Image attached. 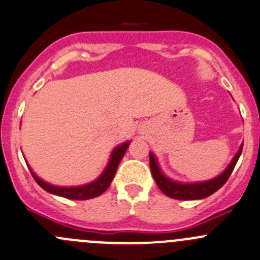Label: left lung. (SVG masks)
Segmentation results:
<instances>
[{"instance_id":"left-lung-1","label":"left lung","mask_w":260,"mask_h":260,"mask_svg":"<svg viewBox=\"0 0 260 260\" xmlns=\"http://www.w3.org/2000/svg\"><path fill=\"white\" fill-rule=\"evenodd\" d=\"M241 151H243V145L239 148L238 153L235 155V157L233 158L230 165L228 166L225 171L221 174L217 178L212 179V180L203 181V183H194V184H180L175 183V181H171L170 179H168L166 176L162 175V173L158 169L157 162H156V158L152 153H150V168L151 173H152L153 179H155L156 184L160 188V190L162 191L165 196L168 197L174 198V200H200V198H206L211 194H213L215 191H217L223 184L228 181V179L230 178L231 173H233L234 168H235L236 162H238L239 157L241 155Z\"/></svg>"}]
</instances>
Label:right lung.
Masks as SVG:
<instances>
[{"label": "right lung", "mask_w": 260, "mask_h": 260, "mask_svg": "<svg viewBox=\"0 0 260 260\" xmlns=\"http://www.w3.org/2000/svg\"><path fill=\"white\" fill-rule=\"evenodd\" d=\"M129 143L131 142H125L123 143V145L118 146V147L113 151L109 164H108L107 169H105L104 173L102 174V176H100L99 179H96L95 181H92V183L86 184V185L70 186V188L54 186L45 183L42 179L38 178V176L32 173L31 169H30V173H31L34 180L37 181L44 190L49 191V193L55 194V196H60V197L69 198V200H90V198L98 197V196H100V194H103L107 190L108 186L112 183L113 178H114L118 165H119L120 160H122V157L124 156Z\"/></svg>", "instance_id": "add662e5"}]
</instances>
